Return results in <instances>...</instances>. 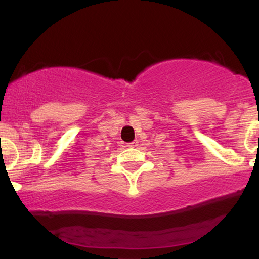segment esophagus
<instances>
[{
    "instance_id": "esophagus-1",
    "label": "esophagus",
    "mask_w": 259,
    "mask_h": 259,
    "mask_svg": "<svg viewBox=\"0 0 259 259\" xmlns=\"http://www.w3.org/2000/svg\"><path fill=\"white\" fill-rule=\"evenodd\" d=\"M137 144H139V142H137V141H133V142L126 143V147H137Z\"/></svg>"
}]
</instances>
